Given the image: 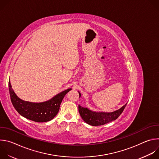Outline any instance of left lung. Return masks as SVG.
<instances>
[{"instance_id":"left-lung-1","label":"left lung","mask_w":159,"mask_h":159,"mask_svg":"<svg viewBox=\"0 0 159 159\" xmlns=\"http://www.w3.org/2000/svg\"><path fill=\"white\" fill-rule=\"evenodd\" d=\"M79 98L81 97L80 92H79ZM126 104L127 103L119 109L109 112L102 111L96 112L79 105V111L81 118L86 123L92 126H100L116 120L123 112Z\"/></svg>"}]
</instances>
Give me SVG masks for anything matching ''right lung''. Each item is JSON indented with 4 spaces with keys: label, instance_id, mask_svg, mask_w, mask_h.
Masks as SVG:
<instances>
[{
    "label": "right lung",
    "instance_id": "1",
    "mask_svg": "<svg viewBox=\"0 0 159 159\" xmlns=\"http://www.w3.org/2000/svg\"><path fill=\"white\" fill-rule=\"evenodd\" d=\"M9 90L12 104L16 110L23 117L35 122H47L58 114L60 104L64 96L71 88L58 93L51 99L42 102H31L20 99L13 90L9 81Z\"/></svg>",
    "mask_w": 159,
    "mask_h": 159
}]
</instances>
